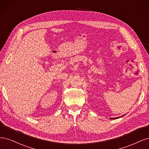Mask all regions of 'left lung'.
<instances>
[{
	"label": "left lung",
	"instance_id": "1",
	"mask_svg": "<svg viewBox=\"0 0 149 149\" xmlns=\"http://www.w3.org/2000/svg\"><path fill=\"white\" fill-rule=\"evenodd\" d=\"M124 115H125V114H124ZM123 116H124V115H123ZM121 116H120V117H118V118H110V119H118V118H121Z\"/></svg>",
	"mask_w": 149,
	"mask_h": 149
}]
</instances>
